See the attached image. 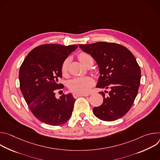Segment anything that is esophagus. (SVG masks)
I'll return each mask as SVG.
<instances>
[{
  "label": "esophagus",
  "mask_w": 160,
  "mask_h": 160,
  "mask_svg": "<svg viewBox=\"0 0 160 160\" xmlns=\"http://www.w3.org/2000/svg\"><path fill=\"white\" fill-rule=\"evenodd\" d=\"M90 94H82V93H78V92H74L73 94V96L74 98H78L79 96H84V97H87Z\"/></svg>",
  "instance_id": "obj_1"
}]
</instances>
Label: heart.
<instances>
[{
  "label": "heart",
  "mask_w": 160,
  "mask_h": 160,
  "mask_svg": "<svg viewBox=\"0 0 160 160\" xmlns=\"http://www.w3.org/2000/svg\"><path fill=\"white\" fill-rule=\"evenodd\" d=\"M78 59L80 62L86 66L87 63L90 61V60L92 59L89 54L85 52H81L78 54ZM70 59H65L61 65V73L63 75H66L68 73V64H69ZM94 83V81L93 78L90 77H76L73 78L68 83V87L73 91V92H78V93H83L87 92L90 90Z\"/></svg>",
  "instance_id": "obj_1"
}]
</instances>
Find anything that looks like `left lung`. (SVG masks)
<instances>
[{"mask_svg": "<svg viewBox=\"0 0 160 160\" xmlns=\"http://www.w3.org/2000/svg\"><path fill=\"white\" fill-rule=\"evenodd\" d=\"M80 48L91 55L96 61L100 76L97 88H110L102 104L93 108L99 119L111 122L123 117L131 108L138 95L141 72L132 53L125 47L116 43L99 42L80 45Z\"/></svg>", "mask_w": 160, "mask_h": 160, "instance_id": "1", "label": "left lung"}]
</instances>
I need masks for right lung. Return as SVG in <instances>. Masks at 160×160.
Wrapping results in <instances>:
<instances>
[{"label": "right lung", "mask_w": 160, "mask_h": 160, "mask_svg": "<svg viewBox=\"0 0 160 160\" xmlns=\"http://www.w3.org/2000/svg\"><path fill=\"white\" fill-rule=\"evenodd\" d=\"M77 45L44 44L32 50L22 62L19 72L20 89L33 115L40 122L52 126L69 120L75 99L72 94L56 98V90L64 87L59 83L61 68Z\"/></svg>", "instance_id": "right-lung-1"}]
</instances>
